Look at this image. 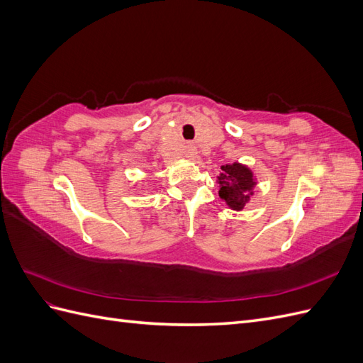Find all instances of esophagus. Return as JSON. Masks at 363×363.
I'll return each instance as SVG.
<instances>
[{
	"label": "esophagus",
	"instance_id": "34e87169",
	"mask_svg": "<svg viewBox=\"0 0 363 363\" xmlns=\"http://www.w3.org/2000/svg\"><path fill=\"white\" fill-rule=\"evenodd\" d=\"M184 156L188 159H194L196 156V148L194 145H188L184 148Z\"/></svg>",
	"mask_w": 363,
	"mask_h": 363
}]
</instances>
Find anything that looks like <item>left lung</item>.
Here are the masks:
<instances>
[{"label":"left lung","instance_id":"8db88e82","mask_svg":"<svg viewBox=\"0 0 363 363\" xmlns=\"http://www.w3.org/2000/svg\"><path fill=\"white\" fill-rule=\"evenodd\" d=\"M223 172L218 177L219 182V196L233 208V211H240L244 208L245 203L252 195L251 189L255 186V179L252 172L240 163L225 164L221 168Z\"/></svg>","mask_w":363,"mask_h":363}]
</instances>
